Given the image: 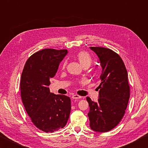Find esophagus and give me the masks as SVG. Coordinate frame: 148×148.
<instances>
[{
    "label": "esophagus",
    "mask_w": 148,
    "mask_h": 148,
    "mask_svg": "<svg viewBox=\"0 0 148 148\" xmlns=\"http://www.w3.org/2000/svg\"><path fill=\"white\" fill-rule=\"evenodd\" d=\"M72 98L73 99H82V97L78 95H73L72 96Z\"/></svg>",
    "instance_id": "esophagus-1"
}]
</instances>
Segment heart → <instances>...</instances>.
<instances>
[{
	"instance_id": "heart-1",
	"label": "heart",
	"mask_w": 148,
	"mask_h": 148,
	"mask_svg": "<svg viewBox=\"0 0 148 148\" xmlns=\"http://www.w3.org/2000/svg\"><path fill=\"white\" fill-rule=\"evenodd\" d=\"M76 57L77 59L79 62V63L82 64V66L83 67H89L92 62V59L91 56L86 51H79L76 55ZM65 65H66V62H64L63 63V66H64Z\"/></svg>"
}]
</instances>
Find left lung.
Here are the masks:
<instances>
[{"mask_svg":"<svg viewBox=\"0 0 148 148\" xmlns=\"http://www.w3.org/2000/svg\"><path fill=\"white\" fill-rule=\"evenodd\" d=\"M99 58L102 71L101 83L97 87V102L87 97L90 127L97 132H105L115 128L123 117L130 97L128 74L122 59L112 49L90 47Z\"/></svg>","mask_w":148,"mask_h":148,"instance_id":"left-lung-1","label":"left lung"}]
</instances>
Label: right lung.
Here are the masks:
<instances>
[{
    "instance_id": "obj_1",
    "label": "right lung",
    "mask_w": 148,
    "mask_h": 148,
    "mask_svg": "<svg viewBox=\"0 0 148 148\" xmlns=\"http://www.w3.org/2000/svg\"><path fill=\"white\" fill-rule=\"evenodd\" d=\"M67 53L66 49L40 50L27 59L22 72L20 89L24 107L32 123L46 132L63 128L71 113V99L50 92L48 87Z\"/></svg>"
}]
</instances>
